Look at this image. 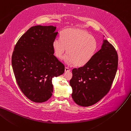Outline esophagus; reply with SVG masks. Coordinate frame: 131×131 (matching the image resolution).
<instances>
[{"mask_svg":"<svg viewBox=\"0 0 131 131\" xmlns=\"http://www.w3.org/2000/svg\"><path fill=\"white\" fill-rule=\"evenodd\" d=\"M71 71V69L68 68V67H65V72H70Z\"/></svg>","mask_w":131,"mask_h":131,"instance_id":"1","label":"esophagus"}]
</instances>
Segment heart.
<instances>
[{
    "instance_id": "heart-1",
    "label": "heart",
    "mask_w": 131,
    "mask_h": 131,
    "mask_svg": "<svg viewBox=\"0 0 131 131\" xmlns=\"http://www.w3.org/2000/svg\"><path fill=\"white\" fill-rule=\"evenodd\" d=\"M60 37L56 38L53 42L54 53L60 59L67 50L68 54L64 60L67 64H74L76 66L85 65L92 58L97 48L95 38L82 29H66L61 32Z\"/></svg>"
}]
</instances>
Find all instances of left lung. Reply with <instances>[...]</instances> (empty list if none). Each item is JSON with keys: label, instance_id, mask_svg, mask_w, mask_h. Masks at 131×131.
Returning <instances> with one entry per match:
<instances>
[{"label": "left lung", "instance_id": "8db88e82", "mask_svg": "<svg viewBox=\"0 0 131 131\" xmlns=\"http://www.w3.org/2000/svg\"><path fill=\"white\" fill-rule=\"evenodd\" d=\"M118 66L117 52L107 40L89 62L74 68L69 82L72 97L78 105L90 106L97 103L110 91Z\"/></svg>", "mask_w": 131, "mask_h": 131}]
</instances>
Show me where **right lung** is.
Returning <instances> with one entry per match:
<instances>
[{
    "mask_svg": "<svg viewBox=\"0 0 131 131\" xmlns=\"http://www.w3.org/2000/svg\"><path fill=\"white\" fill-rule=\"evenodd\" d=\"M53 26H33L17 41L12 57L16 80L30 101L42 103L53 92L52 78L64 73L63 64L54 55L53 42L58 32Z\"/></svg>",
    "mask_w": 131,
    "mask_h": 131,
    "instance_id": "1",
    "label": "right lung"
}]
</instances>
